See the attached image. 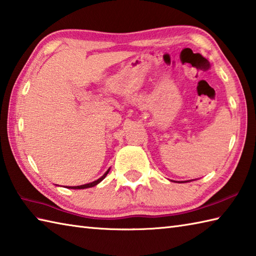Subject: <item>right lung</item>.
<instances>
[{
  "label": "right lung",
  "instance_id": "right-lung-1",
  "mask_svg": "<svg viewBox=\"0 0 256 256\" xmlns=\"http://www.w3.org/2000/svg\"><path fill=\"white\" fill-rule=\"evenodd\" d=\"M108 172H110V168L106 172L104 173V175H102L101 178H100L98 180H96V181L91 182V183H88V184H84V185H78V186H68V188H74V190H78V188H92V186H95V185L98 184V183L101 182V181H103V180L105 178V176H106V175H108Z\"/></svg>",
  "mask_w": 256,
  "mask_h": 256
}]
</instances>
